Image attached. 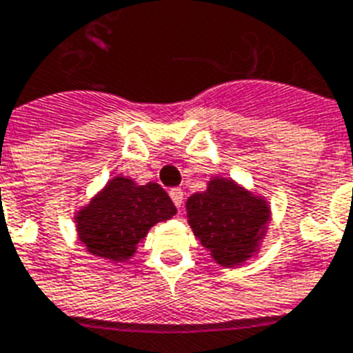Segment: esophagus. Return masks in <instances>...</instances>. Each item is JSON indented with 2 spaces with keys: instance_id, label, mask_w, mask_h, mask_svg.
<instances>
[{
  "instance_id": "1",
  "label": "esophagus",
  "mask_w": 353,
  "mask_h": 353,
  "mask_svg": "<svg viewBox=\"0 0 353 353\" xmlns=\"http://www.w3.org/2000/svg\"><path fill=\"white\" fill-rule=\"evenodd\" d=\"M170 198H172V201H174V205H176L177 209H179V207H183V190H181V188H172Z\"/></svg>"
}]
</instances>
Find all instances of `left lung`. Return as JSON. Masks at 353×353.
I'll list each match as a JSON object with an SVG mask.
<instances>
[{
	"label": "left lung",
	"instance_id": "left-lung-1",
	"mask_svg": "<svg viewBox=\"0 0 353 353\" xmlns=\"http://www.w3.org/2000/svg\"><path fill=\"white\" fill-rule=\"evenodd\" d=\"M188 224L216 263L235 266L257 252L270 207L230 179L216 177L187 200Z\"/></svg>",
	"mask_w": 353,
	"mask_h": 353
}]
</instances>
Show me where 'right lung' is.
<instances>
[{
  "label": "right lung",
  "mask_w": 353,
  "mask_h": 353,
  "mask_svg": "<svg viewBox=\"0 0 353 353\" xmlns=\"http://www.w3.org/2000/svg\"><path fill=\"white\" fill-rule=\"evenodd\" d=\"M176 205L157 183L137 185L118 176L77 212L81 242L101 259L125 261L157 222L172 219Z\"/></svg>",
  "instance_id": "right-lung-1"
}]
</instances>
